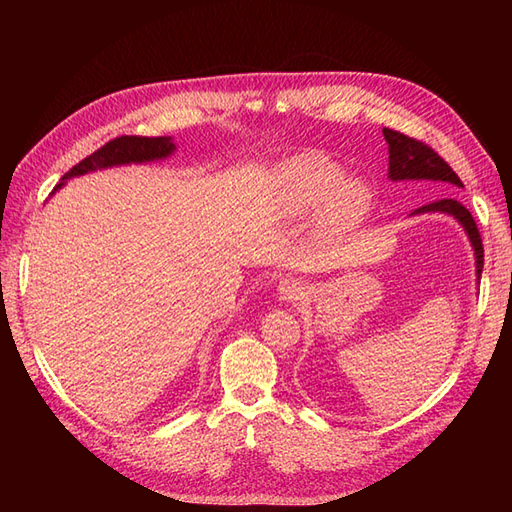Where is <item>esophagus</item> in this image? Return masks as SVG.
Masks as SVG:
<instances>
[{"label": "esophagus", "instance_id": "1", "mask_svg": "<svg viewBox=\"0 0 512 512\" xmlns=\"http://www.w3.org/2000/svg\"><path fill=\"white\" fill-rule=\"evenodd\" d=\"M305 286L303 282L294 280V277H288V280H282L280 286H277V292H280V299L282 301H297L303 297Z\"/></svg>", "mask_w": 512, "mask_h": 512}]
</instances>
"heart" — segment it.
<instances>
[{
    "label": "heart",
    "instance_id": "1",
    "mask_svg": "<svg viewBox=\"0 0 512 512\" xmlns=\"http://www.w3.org/2000/svg\"><path fill=\"white\" fill-rule=\"evenodd\" d=\"M277 188L286 213L301 215L320 207V222L342 228L359 220L369 203L365 183L342 177V168L320 153H301L277 173Z\"/></svg>",
    "mask_w": 512,
    "mask_h": 512
}]
</instances>
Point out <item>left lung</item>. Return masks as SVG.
I'll return each instance as SVG.
<instances>
[{"mask_svg": "<svg viewBox=\"0 0 512 512\" xmlns=\"http://www.w3.org/2000/svg\"><path fill=\"white\" fill-rule=\"evenodd\" d=\"M382 134L386 138V143H389V179L391 181H433L438 185H444L446 190L463 188V183L457 177L455 170L448 166L429 145L401 132H395L391 128H384ZM416 213L453 215V218L463 226V230L468 232V239L474 247V256H476V277L480 280L485 250H483V241H480V232L476 228L472 213L455 198L433 200V203L412 211V215Z\"/></svg>", "mask_w": 512, "mask_h": 512, "instance_id": "8db88e82", "label": "left lung"}]
</instances>
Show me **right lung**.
<instances>
[{"label": "right lung", "instance_id": "1", "mask_svg": "<svg viewBox=\"0 0 512 512\" xmlns=\"http://www.w3.org/2000/svg\"><path fill=\"white\" fill-rule=\"evenodd\" d=\"M175 151V143L170 136H119L115 141H108L104 147L91 153L89 158L72 166L68 173L57 183V192L70 177H79L85 173H94L100 168H111L121 164H143L153 160H164Z\"/></svg>", "mask_w": 512, "mask_h": 512}]
</instances>
